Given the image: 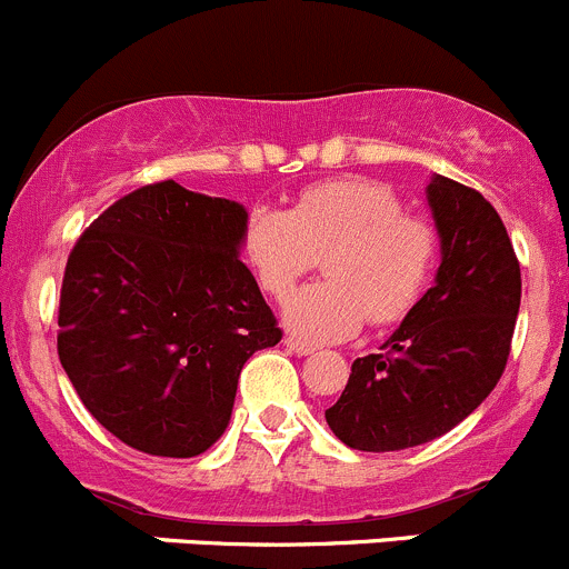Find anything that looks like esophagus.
<instances>
[{"label": "esophagus", "mask_w": 569, "mask_h": 569, "mask_svg": "<svg viewBox=\"0 0 569 569\" xmlns=\"http://www.w3.org/2000/svg\"><path fill=\"white\" fill-rule=\"evenodd\" d=\"M283 347L291 349L295 355H313V352H317V347H313V343L300 341V338H295V336H286Z\"/></svg>", "instance_id": "34e87169"}]
</instances>
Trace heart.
Returning <instances> with one entry per match:
<instances>
[{
	"instance_id": "obj_1",
	"label": "heart",
	"mask_w": 569,
	"mask_h": 569,
	"mask_svg": "<svg viewBox=\"0 0 569 569\" xmlns=\"http://www.w3.org/2000/svg\"><path fill=\"white\" fill-rule=\"evenodd\" d=\"M440 239L407 217L391 187L341 178L308 187L291 211L258 203L244 220V256L267 295L286 297L327 256V280L283 306L289 330L306 341H343L363 327L396 325L418 306L438 267Z\"/></svg>"
}]
</instances>
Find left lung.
I'll return each mask as SVG.
<instances>
[{
    "label": "left lung",
    "mask_w": 569,
    "mask_h": 569,
    "mask_svg": "<svg viewBox=\"0 0 569 569\" xmlns=\"http://www.w3.org/2000/svg\"><path fill=\"white\" fill-rule=\"evenodd\" d=\"M427 203L440 239L435 286L380 355L352 363L325 410L341 443L401 451L440 438L490 396L507 369L520 311V263L498 211L476 189L432 176Z\"/></svg>",
    "instance_id": "1"
}]
</instances>
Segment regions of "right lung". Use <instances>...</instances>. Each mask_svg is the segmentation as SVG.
<instances>
[{"mask_svg":"<svg viewBox=\"0 0 569 569\" xmlns=\"http://www.w3.org/2000/svg\"><path fill=\"white\" fill-rule=\"evenodd\" d=\"M248 209L148 183L73 244L57 352L90 416L137 451L198 457L226 432L242 366L280 327L239 258Z\"/></svg>","mask_w":569,"mask_h":569,"instance_id":"1","label":"right lung"}]
</instances>
